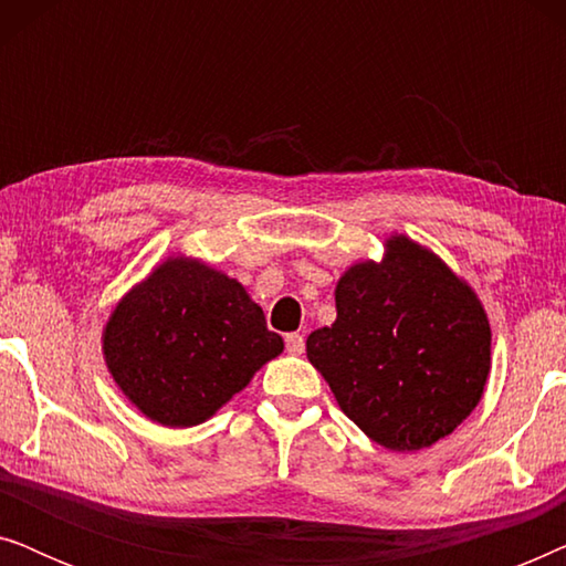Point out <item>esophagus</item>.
Segmentation results:
<instances>
[{"label":"esophagus","instance_id":"obj_1","mask_svg":"<svg viewBox=\"0 0 566 566\" xmlns=\"http://www.w3.org/2000/svg\"><path fill=\"white\" fill-rule=\"evenodd\" d=\"M285 350H289L291 355L304 353V335H298V332H291V335H285Z\"/></svg>","mask_w":566,"mask_h":566}]
</instances>
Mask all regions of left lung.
<instances>
[{
    "label": "left lung",
    "mask_w": 566,
    "mask_h": 566,
    "mask_svg": "<svg viewBox=\"0 0 566 566\" xmlns=\"http://www.w3.org/2000/svg\"><path fill=\"white\" fill-rule=\"evenodd\" d=\"M337 319L306 355L358 428L389 451H420L471 415L490 376L492 332L476 293L407 237L335 289Z\"/></svg>",
    "instance_id": "left-lung-1"
}]
</instances>
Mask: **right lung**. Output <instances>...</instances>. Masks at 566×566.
<instances>
[{
	"label": "right lung",
	"mask_w": 566,
	"mask_h": 566,
	"mask_svg": "<svg viewBox=\"0 0 566 566\" xmlns=\"http://www.w3.org/2000/svg\"><path fill=\"white\" fill-rule=\"evenodd\" d=\"M103 353L115 384L149 420L192 428L281 355L283 339L242 283L169 258L115 306Z\"/></svg>",
	"instance_id": "right-lung-1"
}]
</instances>
